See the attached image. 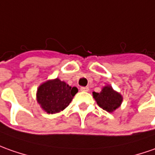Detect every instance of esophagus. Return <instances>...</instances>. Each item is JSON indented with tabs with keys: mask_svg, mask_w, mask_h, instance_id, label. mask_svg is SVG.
I'll list each match as a JSON object with an SVG mask.
<instances>
[{
	"mask_svg": "<svg viewBox=\"0 0 155 155\" xmlns=\"http://www.w3.org/2000/svg\"><path fill=\"white\" fill-rule=\"evenodd\" d=\"M89 90H90L89 87H81V88H80V90H81V91H84V92H88Z\"/></svg>",
	"mask_w": 155,
	"mask_h": 155,
	"instance_id": "obj_1",
	"label": "esophagus"
}]
</instances>
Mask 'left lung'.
I'll return each instance as SVG.
<instances>
[{"mask_svg": "<svg viewBox=\"0 0 155 155\" xmlns=\"http://www.w3.org/2000/svg\"><path fill=\"white\" fill-rule=\"evenodd\" d=\"M93 96L97 104L109 113L118 108L122 102V96L115 92L110 86L104 87L100 93L93 92Z\"/></svg>", "mask_w": 155, "mask_h": 155, "instance_id": "obj_1", "label": "left lung"}]
</instances>
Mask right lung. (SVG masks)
Wrapping results in <instances>:
<instances>
[{
	"label": "right lung",
	"mask_w": 155,
	"mask_h": 155,
	"mask_svg": "<svg viewBox=\"0 0 155 155\" xmlns=\"http://www.w3.org/2000/svg\"><path fill=\"white\" fill-rule=\"evenodd\" d=\"M78 90L56 78L47 81L37 90V101L48 114L59 113L69 105Z\"/></svg>",
	"instance_id": "right-lung-1"
}]
</instances>
